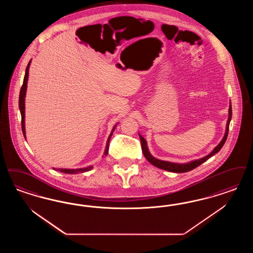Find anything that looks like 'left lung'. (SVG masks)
Here are the masks:
<instances>
[{
	"mask_svg": "<svg viewBox=\"0 0 253 253\" xmlns=\"http://www.w3.org/2000/svg\"><path fill=\"white\" fill-rule=\"evenodd\" d=\"M232 120V104L230 102V106H229V117H228V121H227V124H226V130H225V133H224V136H223L221 141L219 142V144L214 147V149L212 150V152H210L208 155L200 158V159H197V160H193L190 162L183 163H173L169 162V161H164V160H160V159H157L155 157H153L151 152L149 151V148H148V143L147 140L142 136L140 133L139 134V137H140V141H141V148L142 152L144 153V156L145 158L151 163L152 165H153L154 167L158 168V169H161L164 170H167V171L175 172V173H183V172L190 171L194 169H196L197 167H199L200 165H202V163L207 161L209 158H211L212 156H213L215 153L219 152L221 150V148L224 145V143L227 139V136H228V132H229V126H230V122Z\"/></svg>",
	"mask_w": 253,
	"mask_h": 253,
	"instance_id": "1",
	"label": "left lung"
}]
</instances>
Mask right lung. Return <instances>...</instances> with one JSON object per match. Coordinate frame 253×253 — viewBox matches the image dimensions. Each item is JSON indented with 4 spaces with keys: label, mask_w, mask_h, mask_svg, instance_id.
<instances>
[{
    "label": "right lung",
    "mask_w": 253,
    "mask_h": 253,
    "mask_svg": "<svg viewBox=\"0 0 253 253\" xmlns=\"http://www.w3.org/2000/svg\"><path fill=\"white\" fill-rule=\"evenodd\" d=\"M31 61H29L28 63V66L26 68V71H25V75H24V79H23V84H22V86H21V89L20 92V98H19V107H20V115H21V129H22V132H23V136L24 138L26 139V131H25V97H26V90H27V83H28V76H29V68H30ZM119 122L116 123V125L113 127L111 132L107 138V141H106V146H105V149H104V152H103V155L102 157L106 156L107 153H108V150H109V141H110V138H111L112 134L115 131L116 127L118 126ZM93 169L92 166L89 167H86V168H81V169H54L55 170L57 171L63 172V173H68V174H77V173H81V172H86L89 171Z\"/></svg>",
    "instance_id": "add662e5"
}]
</instances>
